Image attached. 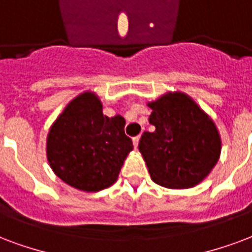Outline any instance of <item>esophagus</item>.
Masks as SVG:
<instances>
[{"mask_svg":"<svg viewBox=\"0 0 252 252\" xmlns=\"http://www.w3.org/2000/svg\"><path fill=\"white\" fill-rule=\"evenodd\" d=\"M139 135H137V137H134L133 138V145H134V147H138V143H139Z\"/></svg>","mask_w":252,"mask_h":252,"instance_id":"1","label":"esophagus"}]
</instances>
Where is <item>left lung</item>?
Instances as JSON below:
<instances>
[{
	"label": "left lung",
	"instance_id": "obj_1",
	"mask_svg": "<svg viewBox=\"0 0 252 252\" xmlns=\"http://www.w3.org/2000/svg\"><path fill=\"white\" fill-rule=\"evenodd\" d=\"M153 133L139 141L151 179L169 189L196 186L220 155V137L205 111L183 93H167L149 103Z\"/></svg>",
	"mask_w": 252,
	"mask_h": 252
}]
</instances>
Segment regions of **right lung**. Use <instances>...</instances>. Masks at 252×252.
Wrapping results in <instances>:
<instances>
[{
    "label": "right lung",
    "instance_id": "right-lung-1",
    "mask_svg": "<svg viewBox=\"0 0 252 252\" xmlns=\"http://www.w3.org/2000/svg\"><path fill=\"white\" fill-rule=\"evenodd\" d=\"M121 115L106 117L93 93L66 106L47 135V160L58 178L74 189L99 191L117 181L133 142Z\"/></svg>",
    "mask_w": 252,
    "mask_h": 252
}]
</instances>
